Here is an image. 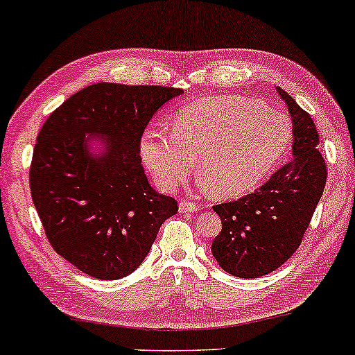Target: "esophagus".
Wrapping results in <instances>:
<instances>
[{
    "mask_svg": "<svg viewBox=\"0 0 355 355\" xmlns=\"http://www.w3.org/2000/svg\"><path fill=\"white\" fill-rule=\"evenodd\" d=\"M199 209V205L196 202H192L189 199H181L179 200V211L182 214H189V212H196Z\"/></svg>",
    "mask_w": 355,
    "mask_h": 355,
    "instance_id": "34e87169",
    "label": "esophagus"
}]
</instances>
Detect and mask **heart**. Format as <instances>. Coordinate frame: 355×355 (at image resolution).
<instances>
[{
	"mask_svg": "<svg viewBox=\"0 0 355 355\" xmlns=\"http://www.w3.org/2000/svg\"><path fill=\"white\" fill-rule=\"evenodd\" d=\"M290 138V120L283 113L260 100L222 95L182 108L173 133L148 130L141 156L164 189L181 184L198 159L200 176L216 194L237 196L263 181Z\"/></svg>",
	"mask_w": 355,
	"mask_h": 355,
	"instance_id": "obj_1",
	"label": "heart"
}]
</instances>
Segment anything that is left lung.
<instances>
[{"mask_svg":"<svg viewBox=\"0 0 355 355\" xmlns=\"http://www.w3.org/2000/svg\"><path fill=\"white\" fill-rule=\"evenodd\" d=\"M277 90L293 118V157L252 194L212 207L222 220L212 255L239 278L268 275L298 250L326 186L327 169L311 115Z\"/></svg>","mask_w":355,"mask_h":355,"instance_id":"obj_1","label":"left lung"}]
</instances>
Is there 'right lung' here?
I'll use <instances>...</instances> for the list:
<instances>
[{"label":"right lung","instance_id":"obj_1","mask_svg":"<svg viewBox=\"0 0 355 355\" xmlns=\"http://www.w3.org/2000/svg\"><path fill=\"white\" fill-rule=\"evenodd\" d=\"M181 89L100 84L73 94L37 135L29 168L34 207L51 247L89 277L118 279L141 265L159 227L178 214L141 166V137L159 107ZM109 138L94 158L85 135Z\"/></svg>","mask_w":355,"mask_h":355}]
</instances>
